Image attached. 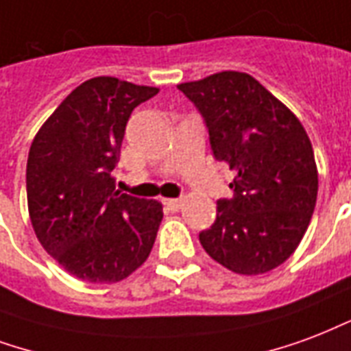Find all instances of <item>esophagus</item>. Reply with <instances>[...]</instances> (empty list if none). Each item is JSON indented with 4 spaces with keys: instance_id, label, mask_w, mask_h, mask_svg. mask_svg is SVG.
<instances>
[{
    "instance_id": "esophagus-1",
    "label": "esophagus",
    "mask_w": 351,
    "mask_h": 351,
    "mask_svg": "<svg viewBox=\"0 0 351 351\" xmlns=\"http://www.w3.org/2000/svg\"><path fill=\"white\" fill-rule=\"evenodd\" d=\"M182 201L180 199H163V206L169 210V212H178Z\"/></svg>"
}]
</instances>
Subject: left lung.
I'll return each mask as SVG.
<instances>
[{"instance_id": "8db88e82", "label": "left lung", "mask_w": 351, "mask_h": 351, "mask_svg": "<svg viewBox=\"0 0 351 351\" xmlns=\"http://www.w3.org/2000/svg\"><path fill=\"white\" fill-rule=\"evenodd\" d=\"M204 119L217 162L236 173L230 199L199 234L215 262L240 275L266 274L300 245L311 223L318 171L298 117L245 72L180 83Z\"/></svg>"}]
</instances>
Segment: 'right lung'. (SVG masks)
Segmentation results:
<instances>
[{
    "label": "right lung",
    "mask_w": 351,
    "mask_h": 351,
    "mask_svg": "<svg viewBox=\"0 0 351 351\" xmlns=\"http://www.w3.org/2000/svg\"><path fill=\"white\" fill-rule=\"evenodd\" d=\"M154 95L117 77L87 80L31 143L25 188L35 234L82 281H123L154 245L162 204L121 193L111 176L132 111Z\"/></svg>",
    "instance_id": "right-lung-1"
}]
</instances>
